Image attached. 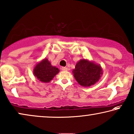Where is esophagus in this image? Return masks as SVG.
<instances>
[{
    "instance_id": "1",
    "label": "esophagus",
    "mask_w": 134,
    "mask_h": 134,
    "mask_svg": "<svg viewBox=\"0 0 134 134\" xmlns=\"http://www.w3.org/2000/svg\"><path fill=\"white\" fill-rule=\"evenodd\" d=\"M61 70L63 71H67L68 70V68L67 67H63L61 68Z\"/></svg>"
}]
</instances>
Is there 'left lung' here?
<instances>
[{
  "label": "left lung",
  "mask_w": 134,
  "mask_h": 134,
  "mask_svg": "<svg viewBox=\"0 0 134 134\" xmlns=\"http://www.w3.org/2000/svg\"><path fill=\"white\" fill-rule=\"evenodd\" d=\"M75 80L82 87H90L97 83L102 76L101 65L86 59L79 61L73 70Z\"/></svg>",
  "instance_id": "1"
}]
</instances>
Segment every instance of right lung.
Segmentation results:
<instances>
[{
    "label": "right lung",
    "mask_w": 134,
    "mask_h": 134,
    "mask_svg": "<svg viewBox=\"0 0 134 134\" xmlns=\"http://www.w3.org/2000/svg\"><path fill=\"white\" fill-rule=\"evenodd\" d=\"M59 72L56 66H52L47 58H44L36 65L33 69V74L37 80L42 82H50Z\"/></svg>",
    "instance_id": "add662e5"
}]
</instances>
